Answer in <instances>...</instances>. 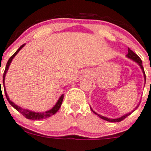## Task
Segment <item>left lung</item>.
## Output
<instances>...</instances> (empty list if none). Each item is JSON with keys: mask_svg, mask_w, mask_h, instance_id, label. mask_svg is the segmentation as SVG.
<instances>
[{"mask_svg": "<svg viewBox=\"0 0 151 151\" xmlns=\"http://www.w3.org/2000/svg\"><path fill=\"white\" fill-rule=\"evenodd\" d=\"M126 56H127V58H128L131 59V60H133V61L136 62V63L139 65V66H140V68L142 69V73H143V74H144V78H145V82H146V76H145V70H144V67H143V66H142V60H141L140 58H139V57L138 56V55H137L136 54L134 53V52H132V50H130L129 48H128V54H127V55H126ZM139 104H138V106H137L136 107H135V109H133V110L131 111H129V113H127V114H124V115L121 116V117H117V118H114H114H109V117H104V116L100 115V114H97V113H96V112H95L94 111H93L92 109H91V110L93 111V112L95 113V114H97V115L99 116V117H100V118L103 119V120H105V121H109V122L115 123V122H120V121H123L124 119H125L126 117H128V116H129V114H132V113L134 111L136 110L137 108L139 107Z\"/></svg>", "mask_w": 151, "mask_h": 151, "instance_id": "obj_1", "label": "left lung"}]
</instances>
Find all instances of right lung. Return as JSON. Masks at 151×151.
I'll return each instance as SVG.
<instances>
[{
    "instance_id": "right-lung-1",
    "label": "right lung",
    "mask_w": 151,
    "mask_h": 151,
    "mask_svg": "<svg viewBox=\"0 0 151 151\" xmlns=\"http://www.w3.org/2000/svg\"><path fill=\"white\" fill-rule=\"evenodd\" d=\"M25 45V44H23L22 45H21L20 48L15 52L12 56L10 57V58L9 59V60L7 61V63L6 65V68H5V70H4V76H3V85H4V92H5V95H6V97L7 99L8 102L9 103V104L12 106V107L16 109V110L20 112L21 114H22L23 116L26 117L27 119H30V120H42V119H45V118H48V117H51L52 115L55 114V113L59 110L60 107L61 106L62 104V102H63V94H62L61 96H60V98L58 99V100L57 101L56 104L50 109V110H48L46 111H43V112H35V111H30L28 110V109H22L21 108L20 106H17L16 104H15L13 102L9 99V96L7 95V93L6 91V88H5V76H6V74L8 71V69L9 67V65H10L11 62H12V59L14 58L15 56L18 54V52L22 49L23 47ZM0 85H1V80H0Z\"/></svg>"
}]
</instances>
